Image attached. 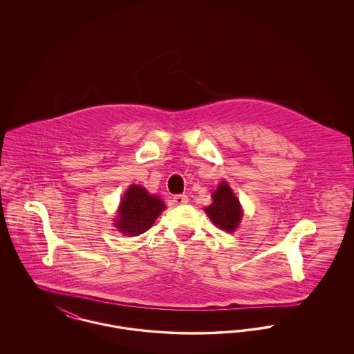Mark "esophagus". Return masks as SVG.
<instances>
[{
    "mask_svg": "<svg viewBox=\"0 0 354 354\" xmlns=\"http://www.w3.org/2000/svg\"><path fill=\"white\" fill-rule=\"evenodd\" d=\"M172 202L175 203L176 205L185 204V203L188 202V198H187L185 195H175V196L172 198Z\"/></svg>",
    "mask_w": 354,
    "mask_h": 354,
    "instance_id": "1",
    "label": "esophagus"
}]
</instances>
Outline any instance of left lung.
Segmentation results:
<instances>
[{
  "label": "left lung",
  "instance_id": "obj_1",
  "mask_svg": "<svg viewBox=\"0 0 354 354\" xmlns=\"http://www.w3.org/2000/svg\"><path fill=\"white\" fill-rule=\"evenodd\" d=\"M214 203L205 208L209 219L218 225L220 230L234 232L241 219V208L232 189L225 182L218 187L212 195Z\"/></svg>",
  "mask_w": 354,
  "mask_h": 354
}]
</instances>
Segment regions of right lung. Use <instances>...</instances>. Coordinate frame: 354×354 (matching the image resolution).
Wrapping results in <instances>:
<instances>
[{"label": "right lung", "instance_id": "obj_1", "mask_svg": "<svg viewBox=\"0 0 354 354\" xmlns=\"http://www.w3.org/2000/svg\"><path fill=\"white\" fill-rule=\"evenodd\" d=\"M165 208L158 196L149 195L142 187L131 185L120 203L117 227L126 235H140L151 227Z\"/></svg>", "mask_w": 354, "mask_h": 354}]
</instances>
